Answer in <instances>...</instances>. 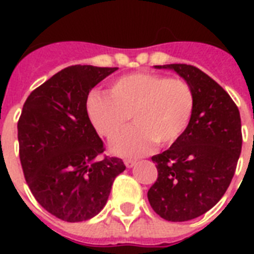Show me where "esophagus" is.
Wrapping results in <instances>:
<instances>
[{
	"label": "esophagus",
	"mask_w": 254,
	"mask_h": 254,
	"mask_svg": "<svg viewBox=\"0 0 254 254\" xmlns=\"http://www.w3.org/2000/svg\"><path fill=\"white\" fill-rule=\"evenodd\" d=\"M124 163H125V166L127 167V169H130V167L134 166V163H135V159H131V158H127L124 161Z\"/></svg>",
	"instance_id": "34e87169"
}]
</instances>
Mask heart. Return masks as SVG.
Instances as JSON below:
<instances>
[{"instance_id": "obj_1", "label": "heart", "mask_w": 254, "mask_h": 254, "mask_svg": "<svg viewBox=\"0 0 254 254\" xmlns=\"http://www.w3.org/2000/svg\"><path fill=\"white\" fill-rule=\"evenodd\" d=\"M109 95L92 92L85 109L96 131L113 139L133 120L129 127L112 143V151L121 157H138L151 145H173L185 134L195 108L191 85L165 75L135 72L117 77L109 85Z\"/></svg>"}]
</instances>
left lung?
Masks as SVG:
<instances>
[{"label":"left lung","instance_id":"1","mask_svg":"<svg viewBox=\"0 0 254 254\" xmlns=\"http://www.w3.org/2000/svg\"><path fill=\"white\" fill-rule=\"evenodd\" d=\"M154 67L173 69L185 79L192 88L195 108L185 134L151 157L158 178L147 199L165 220H192L220 200L235 175L243 145L240 112L231 96L196 67Z\"/></svg>","mask_w":254,"mask_h":254}]
</instances>
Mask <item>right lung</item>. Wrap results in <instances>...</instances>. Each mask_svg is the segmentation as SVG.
Segmentation results:
<instances>
[{"label": "right lung", "instance_id": "right-lung-1", "mask_svg": "<svg viewBox=\"0 0 254 254\" xmlns=\"http://www.w3.org/2000/svg\"><path fill=\"white\" fill-rule=\"evenodd\" d=\"M117 68L71 65L34 89L18 121L19 158L34 197L69 223L96 216L107 204L120 158H100L104 143L88 119L92 88Z\"/></svg>", "mask_w": 254, "mask_h": 254}]
</instances>
